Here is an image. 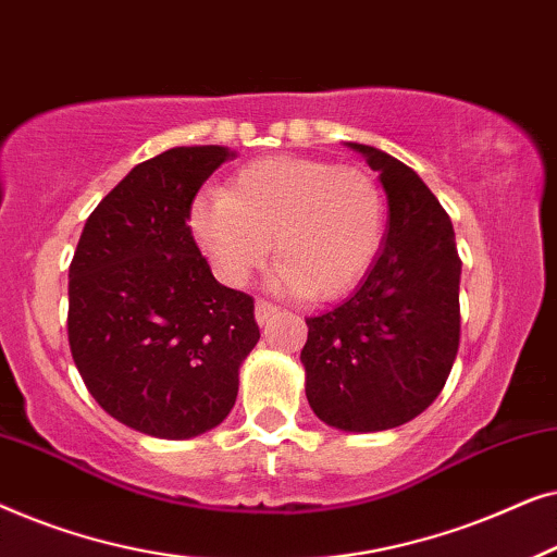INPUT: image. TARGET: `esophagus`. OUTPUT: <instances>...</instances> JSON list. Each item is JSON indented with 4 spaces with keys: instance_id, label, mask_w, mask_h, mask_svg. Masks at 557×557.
<instances>
[{
    "instance_id": "1",
    "label": "esophagus",
    "mask_w": 557,
    "mask_h": 557,
    "mask_svg": "<svg viewBox=\"0 0 557 557\" xmlns=\"http://www.w3.org/2000/svg\"><path fill=\"white\" fill-rule=\"evenodd\" d=\"M276 314H278L276 304H271V301H265V299H258L256 301V322L258 324H269Z\"/></svg>"
}]
</instances>
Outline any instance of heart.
<instances>
[{"label":"heart","mask_w":557,"mask_h":557,"mask_svg":"<svg viewBox=\"0 0 557 557\" xmlns=\"http://www.w3.org/2000/svg\"><path fill=\"white\" fill-rule=\"evenodd\" d=\"M187 227L225 284H246L269 258L273 238L281 261L273 284L334 299L375 263L387 197L362 166L269 157L235 172L225 193L197 195Z\"/></svg>","instance_id":"b5f03b06"}]
</instances>
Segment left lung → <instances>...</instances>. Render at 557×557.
Returning a JSON list of instances; mask_svg holds the SVG:
<instances>
[{
  "label": "left lung",
  "instance_id": "left-lung-1",
  "mask_svg": "<svg viewBox=\"0 0 557 557\" xmlns=\"http://www.w3.org/2000/svg\"><path fill=\"white\" fill-rule=\"evenodd\" d=\"M349 147L380 174L391 223L360 288L307 319L301 362L311 410L334 429L370 433L413 421L444 391L461 337V258L451 218L410 166Z\"/></svg>",
  "mask_w": 557,
  "mask_h": 557
}]
</instances>
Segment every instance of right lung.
<instances>
[{
	"label": "right lung",
	"instance_id": "add662e5",
	"mask_svg": "<svg viewBox=\"0 0 557 557\" xmlns=\"http://www.w3.org/2000/svg\"><path fill=\"white\" fill-rule=\"evenodd\" d=\"M231 157L174 147L136 164L90 212L71 261L75 368L106 413L147 436L223 423L261 337L253 296L218 284L187 227L197 189Z\"/></svg>",
	"mask_w": 557,
	"mask_h": 557
}]
</instances>
